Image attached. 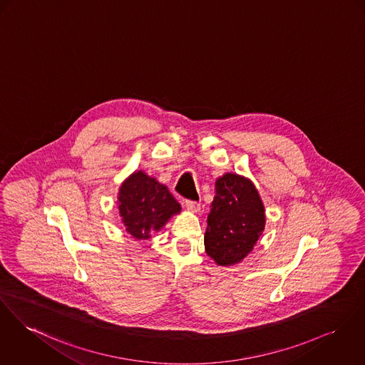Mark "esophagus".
I'll return each instance as SVG.
<instances>
[{"label":"esophagus","mask_w":365,"mask_h":365,"mask_svg":"<svg viewBox=\"0 0 365 365\" xmlns=\"http://www.w3.org/2000/svg\"><path fill=\"white\" fill-rule=\"evenodd\" d=\"M185 208L187 211H192V212H198L200 211V204L197 201H192V200H186L185 201Z\"/></svg>","instance_id":"esophagus-1"}]
</instances>
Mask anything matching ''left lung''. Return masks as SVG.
Here are the masks:
<instances>
[{"label": "left lung", "instance_id": "obj_1", "mask_svg": "<svg viewBox=\"0 0 365 365\" xmlns=\"http://www.w3.org/2000/svg\"><path fill=\"white\" fill-rule=\"evenodd\" d=\"M207 225L205 252L218 265L247 257L265 227L264 204L250 179L236 173L217 179Z\"/></svg>", "mask_w": 365, "mask_h": 365}]
</instances>
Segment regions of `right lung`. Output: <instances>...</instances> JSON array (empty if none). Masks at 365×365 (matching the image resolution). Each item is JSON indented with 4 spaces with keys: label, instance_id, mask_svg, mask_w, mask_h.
Masks as SVG:
<instances>
[{
    "label": "right lung",
    "instance_id": "add662e5",
    "mask_svg": "<svg viewBox=\"0 0 365 365\" xmlns=\"http://www.w3.org/2000/svg\"><path fill=\"white\" fill-rule=\"evenodd\" d=\"M118 210L126 232L138 240L161 230L170 217L180 212V204L168 187L143 170L132 173L119 187Z\"/></svg>",
    "mask_w": 365,
    "mask_h": 365
}]
</instances>
